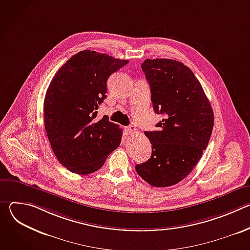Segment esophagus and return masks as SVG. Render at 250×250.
<instances>
[{
  "label": "esophagus",
  "instance_id": "esophagus-1",
  "mask_svg": "<svg viewBox=\"0 0 250 250\" xmlns=\"http://www.w3.org/2000/svg\"><path fill=\"white\" fill-rule=\"evenodd\" d=\"M125 131L127 134H132L133 132L136 131V127L134 125H129V126L125 127Z\"/></svg>",
  "mask_w": 250,
  "mask_h": 250
}]
</instances>
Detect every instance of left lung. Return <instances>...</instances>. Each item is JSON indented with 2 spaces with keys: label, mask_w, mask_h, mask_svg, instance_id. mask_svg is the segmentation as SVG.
<instances>
[{
  "label": "left lung",
  "mask_w": 250,
  "mask_h": 250,
  "mask_svg": "<svg viewBox=\"0 0 250 250\" xmlns=\"http://www.w3.org/2000/svg\"><path fill=\"white\" fill-rule=\"evenodd\" d=\"M141 69L154 112L164 119L157 130L145 131L152 153L135 170L151 186L169 187L182 181L201 159L212 131L213 112L202 85L182 62L146 59Z\"/></svg>",
  "instance_id": "left-lung-1"
}]
</instances>
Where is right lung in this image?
Here are the masks:
<instances>
[{
    "label": "right lung",
    "instance_id": "add662e5",
    "mask_svg": "<svg viewBox=\"0 0 250 250\" xmlns=\"http://www.w3.org/2000/svg\"><path fill=\"white\" fill-rule=\"evenodd\" d=\"M127 63L83 50L66 61L50 82L43 104L44 127L56 158L69 171L91 174L120 146L122 128L108 117H96L106 98V81Z\"/></svg>",
    "mask_w": 250,
    "mask_h": 250
}]
</instances>
